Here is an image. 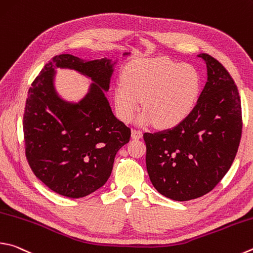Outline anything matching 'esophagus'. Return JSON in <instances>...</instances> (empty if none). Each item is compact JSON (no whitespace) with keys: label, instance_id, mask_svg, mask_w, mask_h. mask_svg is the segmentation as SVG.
Here are the masks:
<instances>
[{"label":"esophagus","instance_id":"1","mask_svg":"<svg viewBox=\"0 0 253 253\" xmlns=\"http://www.w3.org/2000/svg\"><path fill=\"white\" fill-rule=\"evenodd\" d=\"M131 137L134 139H140L142 137V131H140L138 129H132L131 130Z\"/></svg>","mask_w":253,"mask_h":253}]
</instances>
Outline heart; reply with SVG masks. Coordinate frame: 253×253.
Wrapping results in <instances>:
<instances>
[{"mask_svg": "<svg viewBox=\"0 0 253 253\" xmlns=\"http://www.w3.org/2000/svg\"><path fill=\"white\" fill-rule=\"evenodd\" d=\"M201 90V76L191 64L178 63L167 57L144 58L128 64L114 89L118 117L139 125L157 124L170 128L179 125L194 111Z\"/></svg>", "mask_w": 253, "mask_h": 253, "instance_id": "heart-1", "label": "heart"}]
</instances>
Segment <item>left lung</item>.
<instances>
[{
  "mask_svg": "<svg viewBox=\"0 0 253 253\" xmlns=\"http://www.w3.org/2000/svg\"><path fill=\"white\" fill-rule=\"evenodd\" d=\"M207 83L185 121L170 129L145 132L146 167L163 196L187 201L208 194L230 169L241 139V102L228 71L206 53Z\"/></svg>",
  "mask_w": 253,
  "mask_h": 253,
  "instance_id": "1",
  "label": "left lung"
}]
</instances>
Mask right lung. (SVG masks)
I'll use <instances>...</instances> for the list:
<instances>
[{"label": "right lung", "mask_w": 253, "mask_h": 253, "mask_svg": "<svg viewBox=\"0 0 253 253\" xmlns=\"http://www.w3.org/2000/svg\"><path fill=\"white\" fill-rule=\"evenodd\" d=\"M116 63L56 55L30 87L23 117L26 158L35 176L58 195L82 198L103 187L117 151L130 139V129L115 117L105 96ZM57 68L76 70L93 82L79 102L57 93Z\"/></svg>", "instance_id": "right-lung-1"}]
</instances>
